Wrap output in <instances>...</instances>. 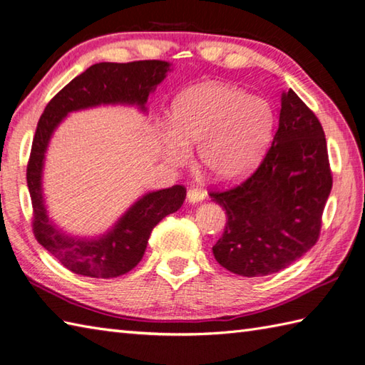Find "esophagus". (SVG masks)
<instances>
[{
  "label": "esophagus",
  "instance_id": "34e87169",
  "mask_svg": "<svg viewBox=\"0 0 365 365\" xmlns=\"http://www.w3.org/2000/svg\"><path fill=\"white\" fill-rule=\"evenodd\" d=\"M187 199L190 204H196L200 202V200L205 199V192L200 188H190L187 192Z\"/></svg>",
  "mask_w": 365,
  "mask_h": 365
}]
</instances>
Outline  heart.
I'll list each match as a JSON object with an SVG mask.
<instances>
[{
	"mask_svg": "<svg viewBox=\"0 0 365 365\" xmlns=\"http://www.w3.org/2000/svg\"><path fill=\"white\" fill-rule=\"evenodd\" d=\"M170 131L165 157L182 165L188 147L197 145V160L208 174L230 180L245 174L265 147L273 113L267 100L246 96L221 83L183 91L170 106Z\"/></svg>",
	"mask_w": 365,
	"mask_h": 365,
	"instance_id": "obj_1",
	"label": "heart"
}]
</instances>
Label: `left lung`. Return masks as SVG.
<instances>
[{
    "mask_svg": "<svg viewBox=\"0 0 365 365\" xmlns=\"http://www.w3.org/2000/svg\"><path fill=\"white\" fill-rule=\"evenodd\" d=\"M332 188L327 138L315 113L290 89L259 168L242 183L210 196L227 215L213 246L232 273L257 277L287 268L319 242Z\"/></svg>",
    "mask_w": 365,
    "mask_h": 365,
    "instance_id": "obj_1",
    "label": "left lung"
}]
</instances>
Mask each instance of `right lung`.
I'll return each mask as SVG.
<instances>
[{"instance_id":"1","label":"right lung","mask_w":365,"mask_h":365,"mask_svg":"<svg viewBox=\"0 0 365 365\" xmlns=\"http://www.w3.org/2000/svg\"><path fill=\"white\" fill-rule=\"evenodd\" d=\"M168 71L165 61L94 64L50 100L37 122L26 168L33 232L37 242L75 274L110 279L133 269L143 259L153 227L182 207L187 188L174 185L143 196L102 238L67 237L50 222L42 197L43 158L53 130L71 111L97 105L127 103L145 110L147 97L165 80Z\"/></svg>"}]
</instances>
